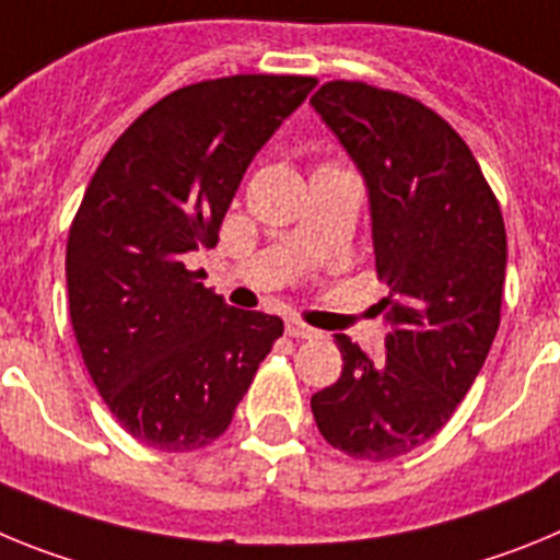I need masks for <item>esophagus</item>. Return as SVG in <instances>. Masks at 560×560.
<instances>
[{
    "mask_svg": "<svg viewBox=\"0 0 560 560\" xmlns=\"http://www.w3.org/2000/svg\"><path fill=\"white\" fill-rule=\"evenodd\" d=\"M285 334L291 336V339H316L319 336V330L311 328V325H305L303 319H285Z\"/></svg>",
    "mask_w": 560,
    "mask_h": 560,
    "instance_id": "esophagus-1",
    "label": "esophagus"
}]
</instances>
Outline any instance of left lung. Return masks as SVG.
<instances>
[{"instance_id":"left-lung-1","label":"left lung","mask_w":560,"mask_h":560,"mask_svg":"<svg viewBox=\"0 0 560 560\" xmlns=\"http://www.w3.org/2000/svg\"><path fill=\"white\" fill-rule=\"evenodd\" d=\"M311 106L368 182L375 271L389 285L384 353L336 336L341 375L311 412L330 446L384 463L446 427L482 370L508 235L471 148L438 112L361 81L323 83Z\"/></svg>"}]
</instances>
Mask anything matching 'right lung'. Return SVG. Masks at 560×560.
<instances>
[{"label": "right lung", "mask_w": 560, "mask_h": 560, "mask_svg": "<svg viewBox=\"0 0 560 560\" xmlns=\"http://www.w3.org/2000/svg\"><path fill=\"white\" fill-rule=\"evenodd\" d=\"M308 75L182 86L117 137L67 241L69 316L83 364L131 438L210 446L232 423L280 316L230 308L187 252L212 249L255 153L308 97Z\"/></svg>", "instance_id": "obj_1"}]
</instances>
